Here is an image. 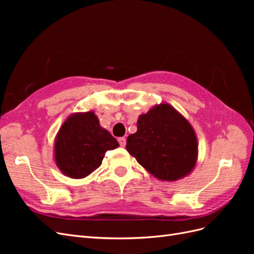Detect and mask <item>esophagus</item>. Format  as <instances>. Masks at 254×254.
I'll return each instance as SVG.
<instances>
[{
	"label": "esophagus",
	"instance_id": "34e87169",
	"mask_svg": "<svg viewBox=\"0 0 254 254\" xmlns=\"http://www.w3.org/2000/svg\"><path fill=\"white\" fill-rule=\"evenodd\" d=\"M119 143H120V145L122 146V147H125V145H126V139H125V137H120Z\"/></svg>",
	"mask_w": 254,
	"mask_h": 254
}]
</instances>
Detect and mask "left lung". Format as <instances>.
Listing matches in <instances>:
<instances>
[{"instance_id": "1", "label": "left lung", "mask_w": 254, "mask_h": 254, "mask_svg": "<svg viewBox=\"0 0 254 254\" xmlns=\"http://www.w3.org/2000/svg\"><path fill=\"white\" fill-rule=\"evenodd\" d=\"M135 133L127 137L126 149L146 171L162 181H176L190 175L198 159L194 128L167 103L141 114Z\"/></svg>"}]
</instances>
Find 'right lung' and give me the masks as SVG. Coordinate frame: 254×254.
Returning a JSON list of instances; mask_svg holds the SVG:
<instances>
[{"label": "right lung", "instance_id": "add662e5", "mask_svg": "<svg viewBox=\"0 0 254 254\" xmlns=\"http://www.w3.org/2000/svg\"><path fill=\"white\" fill-rule=\"evenodd\" d=\"M119 142L99 125L94 111L76 112L59 128L54 143V159L59 171L72 179H82L102 165L105 152Z\"/></svg>", "mask_w": 254, "mask_h": 254}]
</instances>
